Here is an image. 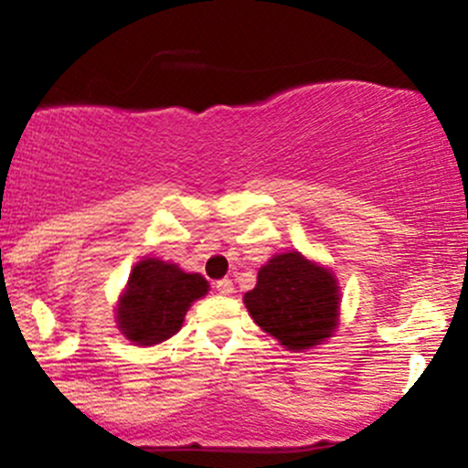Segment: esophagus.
Wrapping results in <instances>:
<instances>
[{
	"instance_id": "obj_1",
	"label": "esophagus",
	"mask_w": 468,
	"mask_h": 468,
	"mask_svg": "<svg viewBox=\"0 0 468 468\" xmlns=\"http://www.w3.org/2000/svg\"><path fill=\"white\" fill-rule=\"evenodd\" d=\"M216 290L219 294H230L233 292V282L230 279H219V282H216Z\"/></svg>"
}]
</instances>
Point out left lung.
I'll return each instance as SVG.
<instances>
[{
	"mask_svg": "<svg viewBox=\"0 0 468 468\" xmlns=\"http://www.w3.org/2000/svg\"><path fill=\"white\" fill-rule=\"evenodd\" d=\"M244 303L261 330L288 350L302 352L336 332L341 292L332 271L292 250L260 268Z\"/></svg>",
	"mask_w": 468,
	"mask_h": 468,
	"instance_id": "1",
	"label": "left lung"
}]
</instances>
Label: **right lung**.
<instances>
[{
    "mask_svg": "<svg viewBox=\"0 0 468 468\" xmlns=\"http://www.w3.org/2000/svg\"><path fill=\"white\" fill-rule=\"evenodd\" d=\"M208 292L200 272H185L169 261L144 257L133 266L116 305V324L136 346H158L182 327L186 310Z\"/></svg>",
    "mask_w": 468,
    "mask_h": 468,
    "instance_id": "1",
    "label": "right lung"
}]
</instances>
